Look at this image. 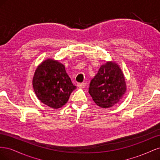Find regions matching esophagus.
Here are the masks:
<instances>
[{"label":"esophagus","instance_id":"esophagus-1","mask_svg":"<svg viewBox=\"0 0 160 160\" xmlns=\"http://www.w3.org/2000/svg\"><path fill=\"white\" fill-rule=\"evenodd\" d=\"M77 86L79 87V88H84L86 86V83H79L77 84Z\"/></svg>","mask_w":160,"mask_h":160}]
</instances>
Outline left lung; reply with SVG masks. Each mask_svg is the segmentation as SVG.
Instances as JSON below:
<instances>
[{"label": "left lung", "mask_w": 160, "mask_h": 160, "mask_svg": "<svg viewBox=\"0 0 160 160\" xmlns=\"http://www.w3.org/2000/svg\"><path fill=\"white\" fill-rule=\"evenodd\" d=\"M126 90L122 70L115 62H108L100 67L90 82L89 93L94 102L103 108L112 107Z\"/></svg>", "instance_id": "obj_1"}]
</instances>
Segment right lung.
I'll list each match as a JSON object with an SVG mask.
<instances>
[{
    "label": "right lung",
    "mask_w": 160,
    "mask_h": 160,
    "mask_svg": "<svg viewBox=\"0 0 160 160\" xmlns=\"http://www.w3.org/2000/svg\"><path fill=\"white\" fill-rule=\"evenodd\" d=\"M32 85L38 99L53 109L62 107L76 88L67 74L65 66L52 59L43 61L38 67Z\"/></svg>",
    "instance_id": "right-lung-1"
}]
</instances>
